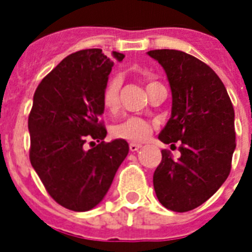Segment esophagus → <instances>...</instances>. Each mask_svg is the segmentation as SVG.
Returning <instances> with one entry per match:
<instances>
[{"mask_svg":"<svg viewBox=\"0 0 252 252\" xmlns=\"http://www.w3.org/2000/svg\"><path fill=\"white\" fill-rule=\"evenodd\" d=\"M140 148H141V144H136V142H130V144H129L130 152H137Z\"/></svg>","mask_w":252,"mask_h":252,"instance_id":"1","label":"esophagus"}]
</instances>
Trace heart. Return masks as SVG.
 <instances>
[{"label":"heart","mask_w":252,"mask_h":252,"mask_svg":"<svg viewBox=\"0 0 252 252\" xmlns=\"http://www.w3.org/2000/svg\"><path fill=\"white\" fill-rule=\"evenodd\" d=\"M156 84V82H149L146 89L150 85ZM120 86H122V78L119 76L111 77L110 80L107 81L104 90L102 94V102L103 106L107 111L114 112L116 111L119 106V93H120ZM153 126L152 123L145 120L142 118L137 116H130V118L124 119L123 122L118 123L116 126L112 128V136L120 140H126L130 142H140L145 141L146 138L149 137L152 133Z\"/></svg>","instance_id":"b5f03b06"}]
</instances>
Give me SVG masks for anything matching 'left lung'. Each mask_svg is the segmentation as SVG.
<instances>
[{
    "instance_id": "obj_1",
    "label": "left lung",
    "mask_w": 252,
    "mask_h": 252,
    "mask_svg": "<svg viewBox=\"0 0 252 252\" xmlns=\"http://www.w3.org/2000/svg\"><path fill=\"white\" fill-rule=\"evenodd\" d=\"M165 69L172 95L171 118L158 138L179 142L180 157L162 150L153 175L159 203L188 212L205 203L230 174L235 149L234 108L222 81L199 59L175 49L148 52Z\"/></svg>"
}]
</instances>
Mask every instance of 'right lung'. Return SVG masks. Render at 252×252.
Returning <instances> with one entry per match:
<instances>
[{
	"label": "right lung",
	"instance_id": "1",
	"mask_svg": "<svg viewBox=\"0 0 252 252\" xmlns=\"http://www.w3.org/2000/svg\"><path fill=\"white\" fill-rule=\"evenodd\" d=\"M124 55L82 49L69 55L41 80L29 116L30 161L56 203L74 212L96 207L110 189L129 146L104 142L102 94L115 61ZM94 141L99 142L95 146ZM93 144L91 150L84 148Z\"/></svg>",
	"mask_w": 252,
	"mask_h": 252
}]
</instances>
